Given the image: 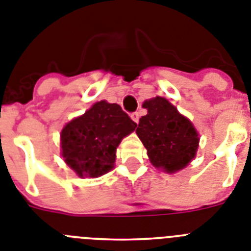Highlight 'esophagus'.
I'll return each instance as SVG.
<instances>
[{
	"mask_svg": "<svg viewBox=\"0 0 251 251\" xmlns=\"http://www.w3.org/2000/svg\"><path fill=\"white\" fill-rule=\"evenodd\" d=\"M131 119H132V121H134V123L138 124L139 123V119H140V113H139V112L131 113Z\"/></svg>",
	"mask_w": 251,
	"mask_h": 251,
	"instance_id": "1",
	"label": "esophagus"
}]
</instances>
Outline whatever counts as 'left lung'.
I'll use <instances>...</instances> for the list:
<instances>
[{
	"mask_svg": "<svg viewBox=\"0 0 251 251\" xmlns=\"http://www.w3.org/2000/svg\"><path fill=\"white\" fill-rule=\"evenodd\" d=\"M148 113L141 116L136 134L155 168L176 173L191 163L198 149V132L193 124L163 97L143 103Z\"/></svg>",
	"mask_w": 251,
	"mask_h": 251,
	"instance_id": "obj_1",
	"label": "left lung"
}]
</instances>
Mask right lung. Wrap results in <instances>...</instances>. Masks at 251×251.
<instances>
[{
    "mask_svg": "<svg viewBox=\"0 0 251 251\" xmlns=\"http://www.w3.org/2000/svg\"><path fill=\"white\" fill-rule=\"evenodd\" d=\"M136 127L117 103L96 102L69 121L60 134L62 156L78 177L97 178L110 172L121 140Z\"/></svg>",
    "mask_w": 251,
    "mask_h": 251,
    "instance_id": "add662e5",
    "label": "right lung"
}]
</instances>
